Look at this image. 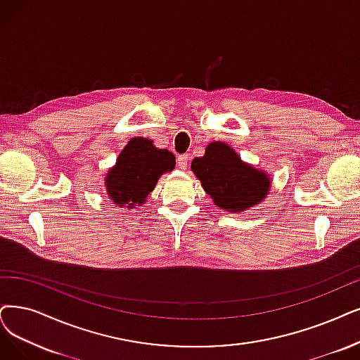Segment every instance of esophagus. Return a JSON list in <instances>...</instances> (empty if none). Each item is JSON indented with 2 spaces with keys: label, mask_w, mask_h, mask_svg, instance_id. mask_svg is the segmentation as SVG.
Here are the masks:
<instances>
[{
  "label": "esophagus",
  "mask_w": 360,
  "mask_h": 360,
  "mask_svg": "<svg viewBox=\"0 0 360 360\" xmlns=\"http://www.w3.org/2000/svg\"><path fill=\"white\" fill-rule=\"evenodd\" d=\"M177 167L180 169H186L189 167V155H179L177 158Z\"/></svg>",
  "instance_id": "esophagus-1"
}]
</instances>
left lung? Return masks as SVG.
Returning a JSON list of instances; mask_svg holds the SVG:
<instances>
[{
    "label": "left lung",
    "instance_id": "1",
    "mask_svg": "<svg viewBox=\"0 0 360 360\" xmlns=\"http://www.w3.org/2000/svg\"><path fill=\"white\" fill-rule=\"evenodd\" d=\"M192 171L214 204L229 212L245 211L262 202L269 192L270 181L264 172L243 164L221 141L211 143L204 156L195 158Z\"/></svg>",
    "mask_w": 360,
    "mask_h": 360
}]
</instances>
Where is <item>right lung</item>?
Wrapping results in <instances>:
<instances>
[{"label":"right lung","mask_w":360,"mask_h":360,"mask_svg":"<svg viewBox=\"0 0 360 360\" xmlns=\"http://www.w3.org/2000/svg\"><path fill=\"white\" fill-rule=\"evenodd\" d=\"M176 165V156L156 149L152 140L134 137L120 153L115 168L108 172V195L115 204L133 207L141 204L153 191L162 172Z\"/></svg>","instance_id":"1"}]
</instances>
